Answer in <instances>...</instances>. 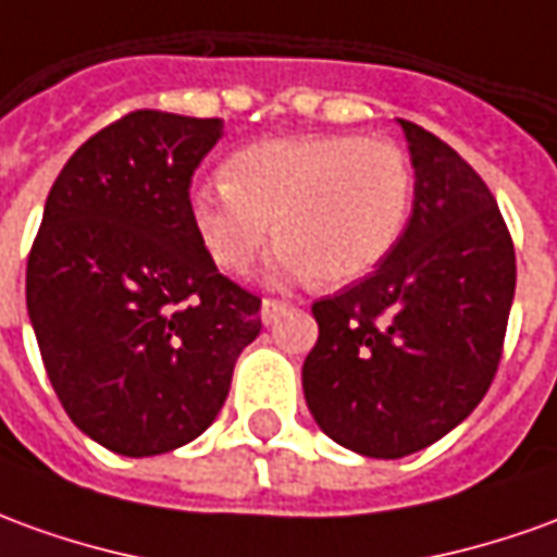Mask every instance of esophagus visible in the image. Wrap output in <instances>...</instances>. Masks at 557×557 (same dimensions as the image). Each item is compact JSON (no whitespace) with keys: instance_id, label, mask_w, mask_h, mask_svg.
Listing matches in <instances>:
<instances>
[{"instance_id":"obj_1","label":"esophagus","mask_w":557,"mask_h":557,"mask_svg":"<svg viewBox=\"0 0 557 557\" xmlns=\"http://www.w3.org/2000/svg\"><path fill=\"white\" fill-rule=\"evenodd\" d=\"M286 301H280V298H265V301H262V322H274V319L280 317V313H283V310H286Z\"/></svg>"}]
</instances>
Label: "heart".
<instances>
[{
  "mask_svg": "<svg viewBox=\"0 0 557 557\" xmlns=\"http://www.w3.org/2000/svg\"><path fill=\"white\" fill-rule=\"evenodd\" d=\"M225 184L198 186L189 216L228 274H247L274 238L292 277L344 286L398 244L413 205V162L395 141L298 135L250 144L225 162Z\"/></svg>",
  "mask_w": 557,
  "mask_h": 557,
  "instance_id": "b5f03b06",
  "label": "heart"
}]
</instances>
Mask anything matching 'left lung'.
Listing matches in <instances>:
<instances>
[{
  "label": "left lung",
  "instance_id": "1",
  "mask_svg": "<svg viewBox=\"0 0 557 557\" xmlns=\"http://www.w3.org/2000/svg\"><path fill=\"white\" fill-rule=\"evenodd\" d=\"M416 169L410 223L373 274L313 301L305 398L352 453H419L485 398L504 356L516 247L492 189L453 147L400 120Z\"/></svg>",
  "mask_w": 557,
  "mask_h": 557
}]
</instances>
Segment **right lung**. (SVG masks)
<instances>
[{"label": "right lung", "mask_w": 557, "mask_h": 557, "mask_svg": "<svg viewBox=\"0 0 557 557\" xmlns=\"http://www.w3.org/2000/svg\"><path fill=\"white\" fill-rule=\"evenodd\" d=\"M223 120L132 111L96 132L50 186L26 259V307L62 410L129 458L196 441L262 298L220 274L189 216Z\"/></svg>", "instance_id": "right-lung-1"}]
</instances>
